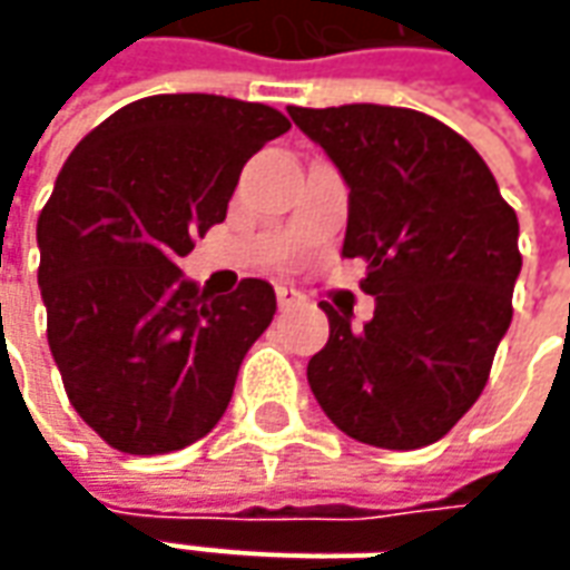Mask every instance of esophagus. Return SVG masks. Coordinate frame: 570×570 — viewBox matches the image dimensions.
<instances>
[{
  "instance_id": "obj_1",
  "label": "esophagus",
  "mask_w": 570,
  "mask_h": 570,
  "mask_svg": "<svg viewBox=\"0 0 570 570\" xmlns=\"http://www.w3.org/2000/svg\"><path fill=\"white\" fill-rule=\"evenodd\" d=\"M275 297H278V307H292L301 301V292H295L292 285H275Z\"/></svg>"
}]
</instances>
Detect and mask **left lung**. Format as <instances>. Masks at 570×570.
I'll return each mask as SVG.
<instances>
[{
    "label": "left lung",
    "instance_id": "8db88e82",
    "mask_svg": "<svg viewBox=\"0 0 570 570\" xmlns=\"http://www.w3.org/2000/svg\"><path fill=\"white\" fill-rule=\"evenodd\" d=\"M348 184L342 256L367 263L374 317L330 301V340L307 364L320 409L383 450L441 441L485 390L520 275L517 212L460 132L409 107H288Z\"/></svg>",
    "mask_w": 570,
    "mask_h": 570
}]
</instances>
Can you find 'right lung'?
Listing matches in <instances>:
<instances>
[{
	"label": "right lung",
	"instance_id": "obj_1",
	"mask_svg": "<svg viewBox=\"0 0 570 570\" xmlns=\"http://www.w3.org/2000/svg\"><path fill=\"white\" fill-rule=\"evenodd\" d=\"M285 114L218 95H151L95 126L37 218L47 342L76 412L114 450L189 448L225 415L275 292L212 297L180 275L225 222L240 170L288 132Z\"/></svg>",
	"mask_w": 570,
	"mask_h": 570
}]
</instances>
